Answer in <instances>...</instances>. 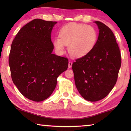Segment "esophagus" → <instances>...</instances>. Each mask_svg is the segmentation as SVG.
I'll use <instances>...</instances> for the list:
<instances>
[{"mask_svg": "<svg viewBox=\"0 0 131 131\" xmlns=\"http://www.w3.org/2000/svg\"><path fill=\"white\" fill-rule=\"evenodd\" d=\"M72 65H73V63H72L71 61H69V65H68L69 68H71V66H72Z\"/></svg>", "mask_w": 131, "mask_h": 131, "instance_id": "34e87169", "label": "esophagus"}]
</instances>
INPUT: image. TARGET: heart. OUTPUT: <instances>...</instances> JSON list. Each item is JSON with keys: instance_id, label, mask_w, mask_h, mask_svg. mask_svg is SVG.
<instances>
[{"instance_id": "b5f03b06", "label": "heart", "mask_w": 131, "mask_h": 131, "mask_svg": "<svg viewBox=\"0 0 131 131\" xmlns=\"http://www.w3.org/2000/svg\"><path fill=\"white\" fill-rule=\"evenodd\" d=\"M98 39V32L92 26L71 23L63 26L60 30L59 38L53 40V46L60 53H62L65 45L68 52L74 57H82L90 53Z\"/></svg>"}]
</instances>
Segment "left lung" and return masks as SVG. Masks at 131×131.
<instances>
[{"label": "left lung", "instance_id": "left-lung-1", "mask_svg": "<svg viewBox=\"0 0 131 131\" xmlns=\"http://www.w3.org/2000/svg\"><path fill=\"white\" fill-rule=\"evenodd\" d=\"M94 23L99 29L95 47L72 65L78 91L91 102L102 100L110 93L117 81L121 66L120 49L113 32L101 22Z\"/></svg>", "mask_w": 131, "mask_h": 131}]
</instances>
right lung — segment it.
<instances>
[{"instance_id": "right-lung-1", "label": "right lung", "mask_w": 131, "mask_h": 131, "mask_svg": "<svg viewBox=\"0 0 131 131\" xmlns=\"http://www.w3.org/2000/svg\"><path fill=\"white\" fill-rule=\"evenodd\" d=\"M56 23L33 19L19 30L11 45L9 65L13 82L32 101L48 98L56 87L58 77L68 68L67 58L52 53L51 32Z\"/></svg>"}]
</instances>
